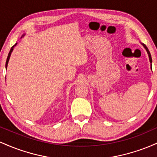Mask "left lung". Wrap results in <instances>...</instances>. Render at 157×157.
Masks as SVG:
<instances>
[{"label": "left lung", "mask_w": 157, "mask_h": 157, "mask_svg": "<svg viewBox=\"0 0 157 157\" xmlns=\"http://www.w3.org/2000/svg\"><path fill=\"white\" fill-rule=\"evenodd\" d=\"M142 46H144V47H145V49H146V51H147V55H148V57H149V60H150V63H152V58H151V55L150 52H149L148 48H147V46H145V44H142ZM151 69H152V64H151Z\"/></svg>", "instance_id": "left-lung-1"}]
</instances>
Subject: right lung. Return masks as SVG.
<instances>
[{"label": "right lung", "instance_id": "add662e5", "mask_svg": "<svg viewBox=\"0 0 157 157\" xmlns=\"http://www.w3.org/2000/svg\"><path fill=\"white\" fill-rule=\"evenodd\" d=\"M23 36H24V35H23ZM16 45H17V44H15V46H16ZM15 46H12V48H11L10 51V52H9V55H8V57H7V59H6V68H7V65H8L9 60H10V55H11V54H12V51H13V48H14V47H15Z\"/></svg>", "mask_w": 157, "mask_h": 157}]
</instances>
